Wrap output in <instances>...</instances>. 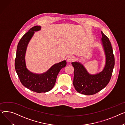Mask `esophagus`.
Instances as JSON below:
<instances>
[{
  "mask_svg": "<svg viewBox=\"0 0 125 125\" xmlns=\"http://www.w3.org/2000/svg\"><path fill=\"white\" fill-rule=\"evenodd\" d=\"M75 58L74 56H71L68 57L67 60L68 62H73L75 60Z\"/></svg>",
  "mask_w": 125,
  "mask_h": 125,
  "instance_id": "obj_1",
  "label": "esophagus"
}]
</instances>
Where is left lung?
<instances>
[{"mask_svg":"<svg viewBox=\"0 0 125 125\" xmlns=\"http://www.w3.org/2000/svg\"><path fill=\"white\" fill-rule=\"evenodd\" d=\"M102 44L106 57L104 70L95 75L89 74L79 62H72L74 68L73 85L80 94L90 95L94 94L104 88L109 83L112 77L115 65V57L111 42L101 31Z\"/></svg>","mask_w":125,"mask_h":125,"instance_id":"obj_1","label":"left lung"}]
</instances>
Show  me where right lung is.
I'll use <instances>...</instances> for the list:
<instances>
[{"instance_id": "right-lung-1", "label": "right lung", "mask_w": 125, "mask_h": 125, "mask_svg": "<svg viewBox=\"0 0 125 125\" xmlns=\"http://www.w3.org/2000/svg\"><path fill=\"white\" fill-rule=\"evenodd\" d=\"M40 29V26L32 27L21 38L18 45L14 64L22 84L37 93H46L51 90L55 84L58 73L66 65V61H63L54 64L46 72L41 74L32 73L27 69L24 59L27 47L35 31Z\"/></svg>"}]
</instances>
